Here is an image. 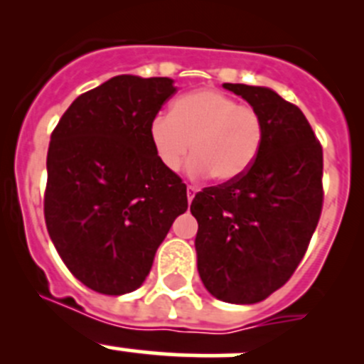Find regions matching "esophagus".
Segmentation results:
<instances>
[{"label": "esophagus", "mask_w": 364, "mask_h": 364, "mask_svg": "<svg viewBox=\"0 0 364 364\" xmlns=\"http://www.w3.org/2000/svg\"><path fill=\"white\" fill-rule=\"evenodd\" d=\"M197 192H199V188H197V186H193V185L186 186V197H188V203H192Z\"/></svg>", "instance_id": "34e87169"}]
</instances>
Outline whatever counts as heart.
I'll list each match as a JSON object with an SVG mask.
<instances>
[{"label":"heart","instance_id":"obj_1","mask_svg":"<svg viewBox=\"0 0 364 364\" xmlns=\"http://www.w3.org/2000/svg\"><path fill=\"white\" fill-rule=\"evenodd\" d=\"M149 139L167 171H178L192 148L196 156L190 174L229 183L255 164L264 142V121L252 105L204 87L179 97L171 114H159L149 124Z\"/></svg>","mask_w":364,"mask_h":364}]
</instances>
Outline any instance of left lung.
<instances>
[{"label": "left lung", "mask_w": 364, "mask_h": 364, "mask_svg": "<svg viewBox=\"0 0 364 364\" xmlns=\"http://www.w3.org/2000/svg\"><path fill=\"white\" fill-rule=\"evenodd\" d=\"M260 112L264 142L247 174L193 197L197 269L216 299L252 304L285 285L321 218L322 146L297 105L273 90L225 82Z\"/></svg>", "instance_id": "left-lung-1"}]
</instances>
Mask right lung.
Listing matches in <instances>:
<instances>
[{
	"label": "right lung",
	"instance_id": "right-lung-1",
	"mask_svg": "<svg viewBox=\"0 0 364 364\" xmlns=\"http://www.w3.org/2000/svg\"><path fill=\"white\" fill-rule=\"evenodd\" d=\"M167 77L116 75L72 102L50 135L43 215L70 273L119 296L142 285L186 185L160 164L149 124L176 93Z\"/></svg>",
	"mask_w": 364,
	"mask_h": 364
}]
</instances>
